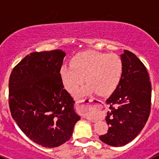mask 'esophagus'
I'll return each mask as SVG.
<instances>
[{"mask_svg":"<svg viewBox=\"0 0 159 159\" xmlns=\"http://www.w3.org/2000/svg\"><path fill=\"white\" fill-rule=\"evenodd\" d=\"M92 101H90V102H92ZM75 105H76V107L78 109H80V110H85L86 108L89 107V103H85V102H84V101L83 102L82 101H76ZM92 122H96V120H92Z\"/></svg>","mask_w":159,"mask_h":159,"instance_id":"obj_1","label":"esophagus"}]
</instances>
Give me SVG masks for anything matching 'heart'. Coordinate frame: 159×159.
I'll list each match as a JSON object with an SVG mask.
<instances>
[{
	"mask_svg": "<svg viewBox=\"0 0 159 159\" xmlns=\"http://www.w3.org/2000/svg\"><path fill=\"white\" fill-rule=\"evenodd\" d=\"M123 74V62L116 54L86 51L73 57L70 66H63L60 75L64 88L74 94L85 78L88 84L79 96L95 93L108 95L116 89Z\"/></svg>",
	"mask_w": 159,
	"mask_h": 159,
	"instance_id": "obj_1",
	"label": "heart"
}]
</instances>
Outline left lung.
Returning <instances> with one entry per match:
<instances>
[{"instance_id":"8db88e82","label":"left lung","mask_w":159,"mask_h":159,"mask_svg":"<svg viewBox=\"0 0 159 159\" xmlns=\"http://www.w3.org/2000/svg\"><path fill=\"white\" fill-rule=\"evenodd\" d=\"M123 74L116 89L106 103L109 104L106 122L107 133L99 136L102 143L123 147L139 134L151 112V84L148 72L134 53L125 50L120 55Z\"/></svg>"}]
</instances>
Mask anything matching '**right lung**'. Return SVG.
<instances>
[{
	"label": "right lung",
	"instance_id": "1",
	"mask_svg": "<svg viewBox=\"0 0 159 159\" xmlns=\"http://www.w3.org/2000/svg\"><path fill=\"white\" fill-rule=\"evenodd\" d=\"M65 56L58 49L32 52L14 67L9 78L12 119L29 139L48 148L68 141L80 119L60 78Z\"/></svg>",
	"mask_w": 159,
	"mask_h": 159
}]
</instances>
